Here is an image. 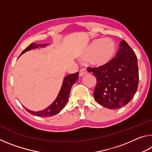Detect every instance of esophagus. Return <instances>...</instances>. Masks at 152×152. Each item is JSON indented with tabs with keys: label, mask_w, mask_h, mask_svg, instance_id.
<instances>
[{
	"label": "esophagus",
	"mask_w": 152,
	"mask_h": 152,
	"mask_svg": "<svg viewBox=\"0 0 152 152\" xmlns=\"http://www.w3.org/2000/svg\"><path fill=\"white\" fill-rule=\"evenodd\" d=\"M87 74V70L86 68H82L79 71V76H83L84 75H85V74Z\"/></svg>",
	"instance_id": "1"
}]
</instances>
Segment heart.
<instances>
[{"mask_svg":"<svg viewBox=\"0 0 152 152\" xmlns=\"http://www.w3.org/2000/svg\"><path fill=\"white\" fill-rule=\"evenodd\" d=\"M117 46L110 39H96L86 48L83 55L85 59L89 58L92 66L103 67L108 65L116 56Z\"/></svg>","mask_w":152,"mask_h":152,"instance_id":"heart-1","label":"heart"}]
</instances>
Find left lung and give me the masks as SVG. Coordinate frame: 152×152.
Segmentation results:
<instances>
[{"mask_svg":"<svg viewBox=\"0 0 152 152\" xmlns=\"http://www.w3.org/2000/svg\"><path fill=\"white\" fill-rule=\"evenodd\" d=\"M96 78L94 99L110 109L125 106L134 96L139 82L137 58L124 40L119 43L116 58L108 65L88 68Z\"/></svg>","mask_w":152,"mask_h":152,"instance_id":"obj_1","label":"left lung"}]
</instances>
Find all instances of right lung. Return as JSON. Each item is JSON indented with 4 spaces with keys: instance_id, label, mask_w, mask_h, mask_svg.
<instances>
[{
    "instance_id": "add662e5",
    "label": "right lung",
    "mask_w": 152,
    "mask_h": 152,
    "mask_svg": "<svg viewBox=\"0 0 152 152\" xmlns=\"http://www.w3.org/2000/svg\"><path fill=\"white\" fill-rule=\"evenodd\" d=\"M46 45L47 44L36 45L35 43H32L23 51L21 54L24 53L25 52H26L27 51L32 50V49L37 48L39 47H45ZM78 75L79 73L76 72L72 74H70V75L67 76L64 78L62 86H61L60 92L58 94L57 99H56V101L53 102V104H51L50 107L47 108V109L39 112H33L30 110H28L26 108H25V109L31 115H34L35 116L37 117H47L57 115L58 113H60L61 110L64 109V107H65L66 102L68 100L72 86L73 84L75 83L77 80H78Z\"/></svg>"
}]
</instances>
